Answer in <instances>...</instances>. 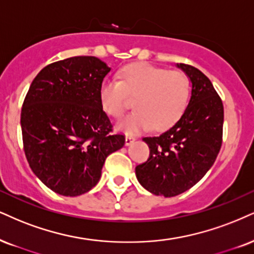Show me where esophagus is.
Returning <instances> with one entry per match:
<instances>
[{
  "label": "esophagus",
  "instance_id": "1",
  "mask_svg": "<svg viewBox=\"0 0 254 254\" xmlns=\"http://www.w3.org/2000/svg\"><path fill=\"white\" fill-rule=\"evenodd\" d=\"M134 141H135V136L129 135V134H128V135L126 136V145H127V146L132 145V143H133Z\"/></svg>",
  "mask_w": 254,
  "mask_h": 254
}]
</instances>
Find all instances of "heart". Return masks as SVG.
<instances>
[{"label":"heart","mask_w":254,"mask_h":254,"mask_svg":"<svg viewBox=\"0 0 254 254\" xmlns=\"http://www.w3.org/2000/svg\"><path fill=\"white\" fill-rule=\"evenodd\" d=\"M119 80L103 81L100 100L109 117L120 119L135 99L136 111L120 121L119 128L128 133L166 129L186 111L190 95L189 76L180 70H168L149 64H129Z\"/></svg>","instance_id":"b5f03b06"}]
</instances>
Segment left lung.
<instances>
[{"label": "left lung", "instance_id": "left-lung-1", "mask_svg": "<svg viewBox=\"0 0 254 254\" xmlns=\"http://www.w3.org/2000/svg\"><path fill=\"white\" fill-rule=\"evenodd\" d=\"M177 65L192 82L189 106L170 129L142 137L149 147V158L135 167L139 183L166 198L198 183L214 164L223 143L224 106L213 84L193 65Z\"/></svg>", "mask_w": 254, "mask_h": 254}]
</instances>
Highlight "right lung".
I'll use <instances>...</instances> for the list:
<instances>
[{
  "label": "right lung",
  "instance_id": "right-lung-1",
  "mask_svg": "<svg viewBox=\"0 0 254 254\" xmlns=\"http://www.w3.org/2000/svg\"><path fill=\"white\" fill-rule=\"evenodd\" d=\"M111 68L94 56L46 65L31 82L21 111L23 149L31 171L64 196L99 183L106 158L124 147L102 109L100 88Z\"/></svg>",
  "mask_w": 254,
  "mask_h": 254
}]
</instances>
